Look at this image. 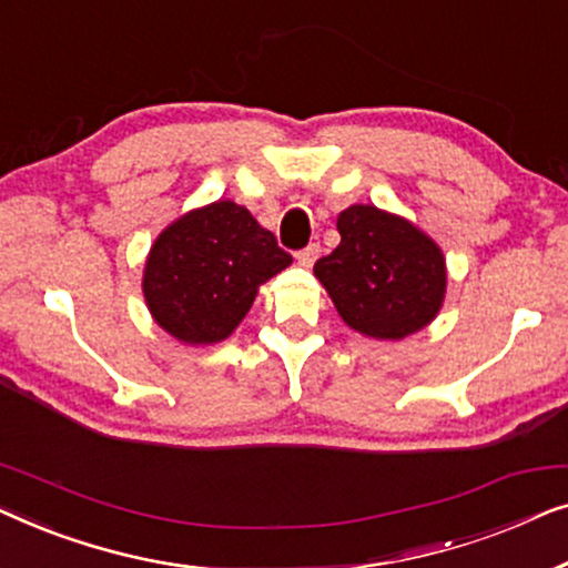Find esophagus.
Instances as JSON below:
<instances>
[{
  "label": "esophagus",
  "mask_w": 568,
  "mask_h": 568,
  "mask_svg": "<svg viewBox=\"0 0 568 568\" xmlns=\"http://www.w3.org/2000/svg\"><path fill=\"white\" fill-rule=\"evenodd\" d=\"M318 254H322V246L308 244V246H303V250L298 252V262H301L303 267H311L318 260Z\"/></svg>",
  "instance_id": "obj_1"
}]
</instances>
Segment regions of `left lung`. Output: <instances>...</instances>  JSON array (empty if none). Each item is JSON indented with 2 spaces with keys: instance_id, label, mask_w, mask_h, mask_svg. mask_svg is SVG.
<instances>
[{
  "instance_id": "8db88e82",
  "label": "left lung",
  "mask_w": 568,
  "mask_h": 568,
  "mask_svg": "<svg viewBox=\"0 0 568 568\" xmlns=\"http://www.w3.org/2000/svg\"><path fill=\"white\" fill-rule=\"evenodd\" d=\"M342 242L314 273L347 326L375 339H402L437 316L445 298V260L409 221L353 205L339 213Z\"/></svg>"
}]
</instances>
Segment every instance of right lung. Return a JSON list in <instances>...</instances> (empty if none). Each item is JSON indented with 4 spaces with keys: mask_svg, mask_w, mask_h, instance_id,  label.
<instances>
[{
    "mask_svg": "<svg viewBox=\"0 0 568 568\" xmlns=\"http://www.w3.org/2000/svg\"><path fill=\"white\" fill-rule=\"evenodd\" d=\"M291 262L244 205L219 201L159 234L143 270V295L172 337L211 345L236 329L257 287Z\"/></svg>",
    "mask_w": 568,
    "mask_h": 568,
    "instance_id": "1",
    "label": "right lung"
}]
</instances>
